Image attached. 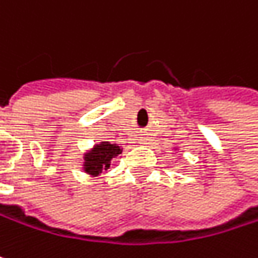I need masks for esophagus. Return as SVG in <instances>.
Instances as JSON below:
<instances>
[{
  "mask_svg": "<svg viewBox=\"0 0 258 258\" xmlns=\"http://www.w3.org/2000/svg\"><path fill=\"white\" fill-rule=\"evenodd\" d=\"M148 141H150V139H148V137H147V135H142V137H141V139H139V142H141L142 145H147V144H148Z\"/></svg>",
  "mask_w": 258,
  "mask_h": 258,
  "instance_id": "1",
  "label": "esophagus"
}]
</instances>
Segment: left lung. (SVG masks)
<instances>
[{"label":"left lung","mask_w":258,"mask_h":258,"mask_svg":"<svg viewBox=\"0 0 258 258\" xmlns=\"http://www.w3.org/2000/svg\"><path fill=\"white\" fill-rule=\"evenodd\" d=\"M175 150H177V148H175Z\"/></svg>","instance_id":"8db88e82"}]
</instances>
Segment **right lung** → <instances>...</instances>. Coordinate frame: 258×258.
<instances>
[{"instance_id":"obj_1","label":"right lung","mask_w":258,"mask_h":258,"mask_svg":"<svg viewBox=\"0 0 258 258\" xmlns=\"http://www.w3.org/2000/svg\"><path fill=\"white\" fill-rule=\"evenodd\" d=\"M123 148L117 144H111L108 141H101L95 144L91 150L83 154L82 170L91 177L101 176L102 172H107L114 158L121 156Z\"/></svg>"}]
</instances>
